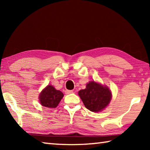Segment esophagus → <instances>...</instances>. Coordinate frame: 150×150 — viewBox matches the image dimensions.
<instances>
[{"mask_svg":"<svg viewBox=\"0 0 150 150\" xmlns=\"http://www.w3.org/2000/svg\"><path fill=\"white\" fill-rule=\"evenodd\" d=\"M72 93H73L72 90H66L65 91V94H67V95H68V94H71Z\"/></svg>","mask_w":150,"mask_h":150,"instance_id":"34e87169","label":"esophagus"}]
</instances>
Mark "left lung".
Returning a JSON list of instances; mask_svg holds the SVG:
<instances>
[{
    "label": "left lung",
    "instance_id": "left-lung-1",
    "mask_svg": "<svg viewBox=\"0 0 150 150\" xmlns=\"http://www.w3.org/2000/svg\"><path fill=\"white\" fill-rule=\"evenodd\" d=\"M79 95L85 107L92 112L102 110L111 99V93L108 88L95 81H91L86 86L85 89L79 91Z\"/></svg>",
    "mask_w": 150,
    "mask_h": 150
}]
</instances>
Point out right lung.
<instances>
[{"mask_svg":"<svg viewBox=\"0 0 150 150\" xmlns=\"http://www.w3.org/2000/svg\"><path fill=\"white\" fill-rule=\"evenodd\" d=\"M63 96L62 92L56 90L52 85H48L40 94V101L45 107L54 108L58 105Z\"/></svg>","mask_w":150,"mask_h":150,"instance_id":"right-lung-1","label":"right lung"}]
</instances>
